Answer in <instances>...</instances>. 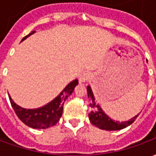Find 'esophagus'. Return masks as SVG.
Masks as SVG:
<instances>
[{"mask_svg":"<svg viewBox=\"0 0 156 156\" xmlns=\"http://www.w3.org/2000/svg\"><path fill=\"white\" fill-rule=\"evenodd\" d=\"M88 78H89V76L87 73H82L81 74L79 75V81L81 83H84L88 80Z\"/></svg>","mask_w":156,"mask_h":156,"instance_id":"obj_1","label":"esophagus"}]
</instances>
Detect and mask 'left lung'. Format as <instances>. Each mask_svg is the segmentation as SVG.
Masks as SVG:
<instances>
[{
    "label": "left lung",
    "instance_id": "left-lung-1",
    "mask_svg": "<svg viewBox=\"0 0 156 156\" xmlns=\"http://www.w3.org/2000/svg\"><path fill=\"white\" fill-rule=\"evenodd\" d=\"M87 91H88V97L90 101L89 106L92 108L90 113L88 114V117L92 124L95 125L96 127L99 128L101 129H105V130H119L130 125L132 123H134L135 119L139 116V115H135L129 121H124V122L113 120L111 118L108 117V115L103 111L101 107L98 104H96L94 96L92 92L90 86L87 87Z\"/></svg>",
    "mask_w": 156,
    "mask_h": 156
}]
</instances>
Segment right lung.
Wrapping results in <instances>:
<instances>
[{"label":"right lung","instance_id":"right-lung-1","mask_svg":"<svg viewBox=\"0 0 156 156\" xmlns=\"http://www.w3.org/2000/svg\"><path fill=\"white\" fill-rule=\"evenodd\" d=\"M36 31H33L28 35L24 37L22 41L27 39L28 37L35 33ZM78 84V79L72 81L67 85V87L60 93L58 97L51 100L44 106L33 109H28L20 107L16 104L9 95L10 102L12 108L15 111L16 115L21 120L29 127L33 129H48L58 123L62 115L65 100L68 98V96L73 94L75 87Z\"/></svg>","mask_w":156,"mask_h":156}]
</instances>
